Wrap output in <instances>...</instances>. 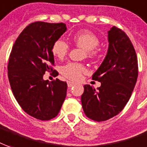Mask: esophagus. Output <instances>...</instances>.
Returning <instances> with one entry per match:
<instances>
[{"instance_id":"1","label":"esophagus","mask_w":147,"mask_h":147,"mask_svg":"<svg viewBox=\"0 0 147 147\" xmlns=\"http://www.w3.org/2000/svg\"><path fill=\"white\" fill-rule=\"evenodd\" d=\"M68 87L69 88H71L73 87L74 86H75V83H74V82H68Z\"/></svg>"}]
</instances>
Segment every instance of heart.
I'll use <instances>...</instances> for the list:
<instances>
[{
  "label": "heart",
  "instance_id": "1",
  "mask_svg": "<svg viewBox=\"0 0 147 147\" xmlns=\"http://www.w3.org/2000/svg\"><path fill=\"white\" fill-rule=\"evenodd\" d=\"M72 41L75 45L85 49L87 57L96 56V48L99 45V39L94 33L89 30H82L75 33L72 37ZM69 49V45L63 39H57L53 44V54L59 59H62L66 56ZM61 72L62 75L68 79L78 81L82 78V74L85 72V67L80 63L69 62L61 67Z\"/></svg>",
  "mask_w": 147,
  "mask_h": 147
}]
</instances>
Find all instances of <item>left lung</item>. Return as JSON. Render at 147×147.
I'll return each instance as SVG.
<instances>
[{"instance_id":"obj_1","label":"left lung","mask_w":147,"mask_h":147,"mask_svg":"<svg viewBox=\"0 0 147 147\" xmlns=\"http://www.w3.org/2000/svg\"><path fill=\"white\" fill-rule=\"evenodd\" d=\"M108 41L106 57L92 76L101 86L95 90L85 85L81 98L85 114L96 122L108 120L123 110L138 74L137 55L126 33L113 26L108 31Z\"/></svg>"}]
</instances>
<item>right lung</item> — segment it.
I'll list each match as a JSON object with an SVG mask.
<instances>
[{"instance_id":"1","label":"right lung","mask_w":147,"mask_h":147,"mask_svg":"<svg viewBox=\"0 0 147 147\" xmlns=\"http://www.w3.org/2000/svg\"><path fill=\"white\" fill-rule=\"evenodd\" d=\"M66 29L64 23H31L18 36L10 53L8 77L14 97L25 113L41 121L55 118L66 97L65 82L43 79L46 71H56L52 69V46Z\"/></svg>"}]
</instances>
